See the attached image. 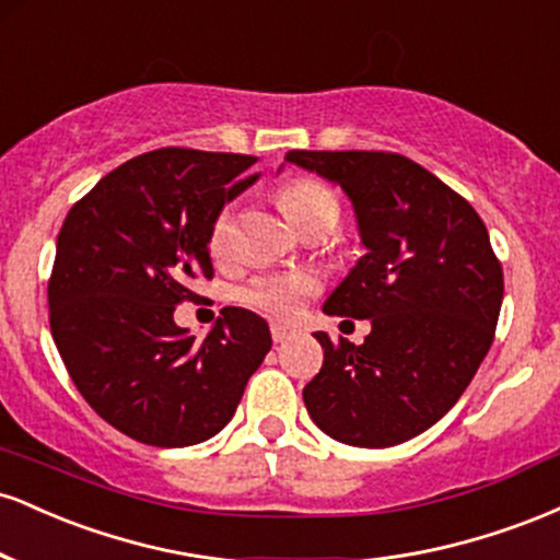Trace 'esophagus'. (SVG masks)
Wrapping results in <instances>:
<instances>
[{"label":"esophagus","instance_id":"34e87169","mask_svg":"<svg viewBox=\"0 0 560 560\" xmlns=\"http://www.w3.org/2000/svg\"><path fill=\"white\" fill-rule=\"evenodd\" d=\"M298 331H300L298 326L281 324V320H273V324H271V337H273L276 345H281V342H287V339L298 337Z\"/></svg>","mask_w":560,"mask_h":560}]
</instances>
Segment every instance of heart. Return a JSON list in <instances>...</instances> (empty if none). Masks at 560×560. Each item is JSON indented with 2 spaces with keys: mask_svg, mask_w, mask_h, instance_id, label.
I'll return each mask as SVG.
<instances>
[{
  "mask_svg": "<svg viewBox=\"0 0 560 560\" xmlns=\"http://www.w3.org/2000/svg\"><path fill=\"white\" fill-rule=\"evenodd\" d=\"M279 205L300 231L316 226V223H331L334 226L339 218V202L334 191L320 182H313V178L287 184L279 191ZM231 240H234V210L223 208L210 226V253L218 258L226 255ZM316 279L307 273H262L242 289V300L271 313V316L292 318L298 316L305 300L316 294Z\"/></svg>",
  "mask_w": 560,
  "mask_h": 560,
  "instance_id": "heart-1",
  "label": "heart"
}]
</instances>
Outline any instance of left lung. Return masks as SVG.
I'll list each match as a JSON object with an SVG mask.
<instances>
[{"label":"left lung","mask_w":560,"mask_h":560,"mask_svg":"<svg viewBox=\"0 0 560 560\" xmlns=\"http://www.w3.org/2000/svg\"><path fill=\"white\" fill-rule=\"evenodd\" d=\"M287 163L337 184L365 255L324 313L369 318L363 345L316 331L324 365L302 389L324 434L352 447L413 440L458 402L490 350L503 268L477 210L392 152L294 150Z\"/></svg>","instance_id":"1"}]
</instances>
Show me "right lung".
I'll return each mask as SVG.
<instances>
[{"instance_id": "1", "label": "right lung", "mask_w": 560, "mask_h": 560, "mask_svg": "<svg viewBox=\"0 0 560 560\" xmlns=\"http://www.w3.org/2000/svg\"><path fill=\"white\" fill-rule=\"evenodd\" d=\"M255 158L165 147L100 178L70 208L49 279V326L96 413L144 445L221 432L271 350L268 324L223 307L199 342L173 320L189 284L213 279L210 226L260 178Z\"/></svg>"}]
</instances>
